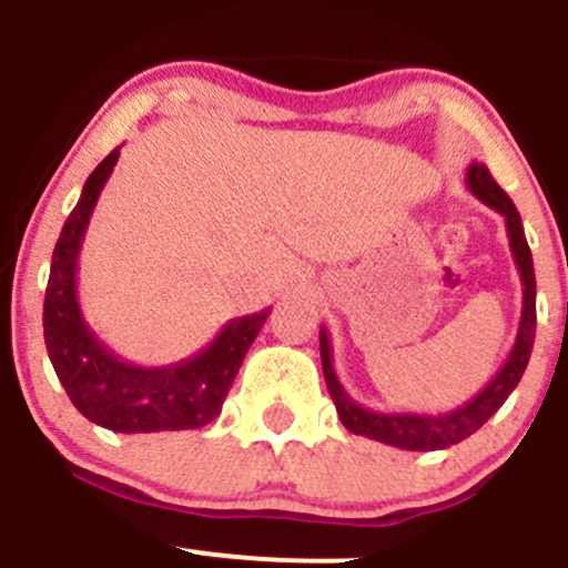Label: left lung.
<instances>
[{"mask_svg":"<svg viewBox=\"0 0 568 568\" xmlns=\"http://www.w3.org/2000/svg\"><path fill=\"white\" fill-rule=\"evenodd\" d=\"M465 185L478 202L499 212L505 217V229H508L510 252L516 260V268L521 273L524 300H521V322H518L516 343L499 366L495 377L486 383L484 390H478L470 402L449 412H438V415H417V412H377L366 409L348 396V390L339 383L335 366H332V343L326 335V326L318 332V345H322V366L326 388H329L332 402L337 406V415L343 425L356 436L375 438L379 444L396 446V449L409 452H436L446 446L465 442L473 436L495 412L508 402V396L521 383L526 364H529L531 348H535V329H537V282H535V263H531V250L526 244L524 223L518 215L513 199L497 185L486 164L473 162L465 172Z\"/></svg>","mask_w":568,"mask_h":568,"instance_id":"left-lung-1","label":"left lung"}]
</instances>
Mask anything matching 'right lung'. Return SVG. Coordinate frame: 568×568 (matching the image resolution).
Returning <instances> with one entry per match:
<instances>
[{
    "label": "right lung",
    "mask_w": 568,
    "mask_h": 568,
    "mask_svg": "<svg viewBox=\"0 0 568 568\" xmlns=\"http://www.w3.org/2000/svg\"><path fill=\"white\" fill-rule=\"evenodd\" d=\"M116 162L119 149H113L92 170L52 252L42 316L47 353L71 404L100 428L116 433L202 428L223 409L239 366L271 308L231 318L206 348L178 364L138 366L119 358L84 322L77 295L87 225Z\"/></svg>",
    "instance_id": "add662e5"
}]
</instances>
